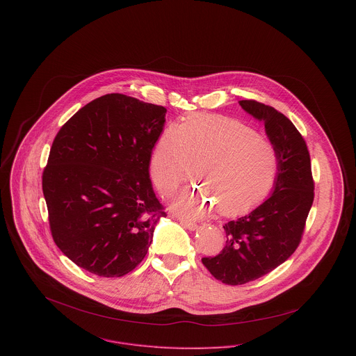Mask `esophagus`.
<instances>
[{
    "instance_id": "34e87169",
    "label": "esophagus",
    "mask_w": 356,
    "mask_h": 356,
    "mask_svg": "<svg viewBox=\"0 0 356 356\" xmlns=\"http://www.w3.org/2000/svg\"><path fill=\"white\" fill-rule=\"evenodd\" d=\"M181 225L185 226V227L189 229V230H196V229H197V223L191 222V220H184V219H181Z\"/></svg>"
}]
</instances>
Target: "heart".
I'll return each instance as SVG.
<instances>
[{
  "mask_svg": "<svg viewBox=\"0 0 356 356\" xmlns=\"http://www.w3.org/2000/svg\"><path fill=\"white\" fill-rule=\"evenodd\" d=\"M204 186L178 197L174 209L199 218L215 205L223 215H237L260 203L278 171V153L271 141L248 124L227 116L193 115L168 126L151 156L157 189L171 196L195 172Z\"/></svg>",
  "mask_w": 356,
  "mask_h": 356,
  "instance_id": "1",
  "label": "heart"
}]
</instances>
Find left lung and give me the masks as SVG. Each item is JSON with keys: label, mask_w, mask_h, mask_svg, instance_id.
Segmentation results:
<instances>
[{"label": "left lung", "mask_w": 356, "mask_h": 356, "mask_svg": "<svg viewBox=\"0 0 356 356\" xmlns=\"http://www.w3.org/2000/svg\"><path fill=\"white\" fill-rule=\"evenodd\" d=\"M240 105L264 122L278 153L274 193L245 216L225 223L226 245L203 257L205 268L226 285L254 281L282 264L299 247L314 202L311 159L303 136L275 108L256 100Z\"/></svg>", "instance_id": "left-lung-1"}]
</instances>
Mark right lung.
Listing matches in <instances>:
<instances>
[{
    "label": "right lung",
    "instance_id": "right-lung-1",
    "mask_svg": "<svg viewBox=\"0 0 356 356\" xmlns=\"http://www.w3.org/2000/svg\"><path fill=\"white\" fill-rule=\"evenodd\" d=\"M165 112L111 93L81 108L53 140L42 172L51 237L92 274L112 278L133 271L167 215L149 179Z\"/></svg>",
    "mask_w": 356,
    "mask_h": 356
}]
</instances>
